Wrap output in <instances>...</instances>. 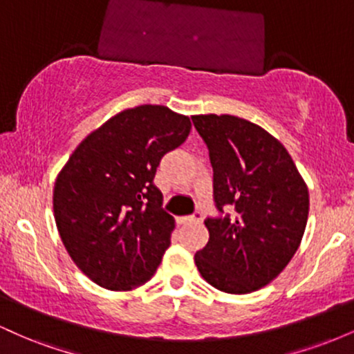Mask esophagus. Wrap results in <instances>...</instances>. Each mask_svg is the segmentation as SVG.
Returning <instances> with one entry per match:
<instances>
[{
  "label": "esophagus",
  "mask_w": 354,
  "mask_h": 354,
  "mask_svg": "<svg viewBox=\"0 0 354 354\" xmlns=\"http://www.w3.org/2000/svg\"><path fill=\"white\" fill-rule=\"evenodd\" d=\"M181 223H201L203 221V214L200 211H196V213L193 214V216H183L180 218Z\"/></svg>",
  "instance_id": "obj_1"
}]
</instances>
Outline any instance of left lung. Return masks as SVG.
<instances>
[{
	"mask_svg": "<svg viewBox=\"0 0 354 354\" xmlns=\"http://www.w3.org/2000/svg\"><path fill=\"white\" fill-rule=\"evenodd\" d=\"M209 149L219 213L205 219L209 239L196 251L203 278L219 291L246 295L271 283L301 243L308 186L286 148L261 126L231 115L191 116Z\"/></svg>",
	"mask_w": 354,
	"mask_h": 354,
	"instance_id": "1",
	"label": "left lung"
}]
</instances>
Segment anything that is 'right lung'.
Returning <instances> with one entry per match:
<instances>
[{
  "mask_svg": "<svg viewBox=\"0 0 354 354\" xmlns=\"http://www.w3.org/2000/svg\"><path fill=\"white\" fill-rule=\"evenodd\" d=\"M188 116L141 104L84 138L53 189L56 228L75 265L111 291L153 278L174 230L153 185L161 158L186 141Z\"/></svg>",
  "mask_w": 354,
  "mask_h": 354,
  "instance_id": "add662e5",
  "label": "right lung"
}]
</instances>
